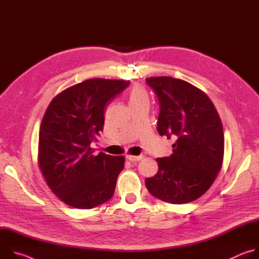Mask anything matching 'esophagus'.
Returning a JSON list of instances; mask_svg holds the SVG:
<instances>
[{"label":"esophagus","mask_w":259,"mask_h":259,"mask_svg":"<svg viewBox=\"0 0 259 259\" xmlns=\"http://www.w3.org/2000/svg\"><path fill=\"white\" fill-rule=\"evenodd\" d=\"M143 158V156H131V155H127L126 159L130 162H137L140 161Z\"/></svg>","instance_id":"obj_1"}]
</instances>
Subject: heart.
Wrapping results in <instances>:
<instances>
[{
    "label": "heart",
    "instance_id": "b5f03b06",
    "mask_svg": "<svg viewBox=\"0 0 259 259\" xmlns=\"http://www.w3.org/2000/svg\"><path fill=\"white\" fill-rule=\"evenodd\" d=\"M130 102H134V101H138L141 99H146L147 95L145 93V91L143 90V88L139 87V86H135L131 92H130Z\"/></svg>",
    "mask_w": 259,
    "mask_h": 259
}]
</instances>
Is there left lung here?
Masks as SVG:
<instances>
[{
	"label": "left lung",
	"instance_id": "left-lung-1",
	"mask_svg": "<svg viewBox=\"0 0 259 259\" xmlns=\"http://www.w3.org/2000/svg\"><path fill=\"white\" fill-rule=\"evenodd\" d=\"M160 103L158 132L173 136V153L158 158L159 171L145 179L156 198L186 204L204 195L221 169L225 136L221 120L210 98L194 85L171 77L145 79Z\"/></svg>",
	"mask_w": 259,
	"mask_h": 259
}]
</instances>
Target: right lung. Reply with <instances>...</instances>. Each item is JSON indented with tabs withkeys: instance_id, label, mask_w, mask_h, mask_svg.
<instances>
[{
	"instance_id": "obj_1",
	"label": "right lung",
	"mask_w": 259,
	"mask_h": 259,
	"mask_svg": "<svg viewBox=\"0 0 259 259\" xmlns=\"http://www.w3.org/2000/svg\"><path fill=\"white\" fill-rule=\"evenodd\" d=\"M129 81L90 79L56 95L39 133V167L51 191L66 205L91 209L113 197L123 156L90 147L104 125V109Z\"/></svg>"
}]
</instances>
